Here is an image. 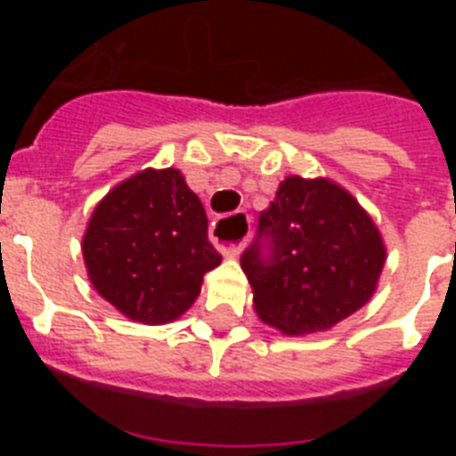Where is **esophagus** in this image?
<instances>
[{
	"mask_svg": "<svg viewBox=\"0 0 456 456\" xmlns=\"http://www.w3.org/2000/svg\"><path fill=\"white\" fill-rule=\"evenodd\" d=\"M212 241L221 248V253L228 257H237L240 251L247 244V232H248V216L244 212H235L231 216H221L212 224ZM225 234H240V237L235 242L224 240Z\"/></svg>",
	"mask_w": 456,
	"mask_h": 456,
	"instance_id": "34e87169",
	"label": "esophagus"
}]
</instances>
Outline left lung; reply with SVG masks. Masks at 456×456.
Listing matches in <instances>:
<instances>
[{"label": "left lung", "instance_id": "left-lung-1", "mask_svg": "<svg viewBox=\"0 0 456 456\" xmlns=\"http://www.w3.org/2000/svg\"><path fill=\"white\" fill-rule=\"evenodd\" d=\"M240 263L257 317L285 336H305L368 304L386 247L347 189L326 178L289 175L260 212L256 241Z\"/></svg>", "mask_w": 456, "mask_h": 456}]
</instances>
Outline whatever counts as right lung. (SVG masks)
Segmentation results:
<instances>
[{
    "label": "right lung",
    "mask_w": 456,
    "mask_h": 456,
    "mask_svg": "<svg viewBox=\"0 0 456 456\" xmlns=\"http://www.w3.org/2000/svg\"><path fill=\"white\" fill-rule=\"evenodd\" d=\"M82 253L100 297L141 324L178 320L221 265L203 203L178 168H146L116 184L93 209Z\"/></svg>",
    "instance_id": "obj_1"
}]
</instances>
